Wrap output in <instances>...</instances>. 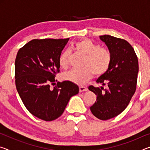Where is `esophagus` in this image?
Segmentation results:
<instances>
[{"instance_id":"34e87169","label":"esophagus","mask_w":150,"mask_h":150,"mask_svg":"<svg viewBox=\"0 0 150 150\" xmlns=\"http://www.w3.org/2000/svg\"><path fill=\"white\" fill-rule=\"evenodd\" d=\"M87 88L85 87H79V92H83V91H87Z\"/></svg>"}]
</instances>
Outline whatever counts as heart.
<instances>
[{
  "label": "heart",
  "mask_w": 150,
  "mask_h": 150,
  "mask_svg": "<svg viewBox=\"0 0 150 150\" xmlns=\"http://www.w3.org/2000/svg\"><path fill=\"white\" fill-rule=\"evenodd\" d=\"M73 49L77 53L84 55V69H72L63 74V79L78 85L87 83L93 75H103L108 71L112 62V55L107 47H100L91 40L84 38L73 44ZM71 55L70 50H66L61 54L59 64L63 69H67Z\"/></svg>",
  "instance_id": "obj_1"
}]
</instances>
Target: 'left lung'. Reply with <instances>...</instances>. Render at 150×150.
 Here are the masks:
<instances>
[{
    "mask_svg": "<svg viewBox=\"0 0 150 150\" xmlns=\"http://www.w3.org/2000/svg\"><path fill=\"white\" fill-rule=\"evenodd\" d=\"M100 39L110 50L112 62L108 71L96 80L107 89L88 87L97 96L90 109L96 118L106 120L120 115L128 105L136 89L139 67L134 48L125 40L109 35H100Z\"/></svg>",
    "mask_w": 150,
    "mask_h": 150,
    "instance_id": "left-lung-1",
    "label": "left lung"
}]
</instances>
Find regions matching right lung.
<instances>
[{
  "mask_svg": "<svg viewBox=\"0 0 150 150\" xmlns=\"http://www.w3.org/2000/svg\"><path fill=\"white\" fill-rule=\"evenodd\" d=\"M66 39H34L18 52L15 60V83L24 106L32 115L52 121L62 115L79 87L68 81L57 82L59 57L69 41ZM57 81V80H56Z\"/></svg>",
  "mask_w": 150,
  "mask_h": 150,
  "instance_id": "obj_1",
  "label": "right lung"
}]
</instances>
